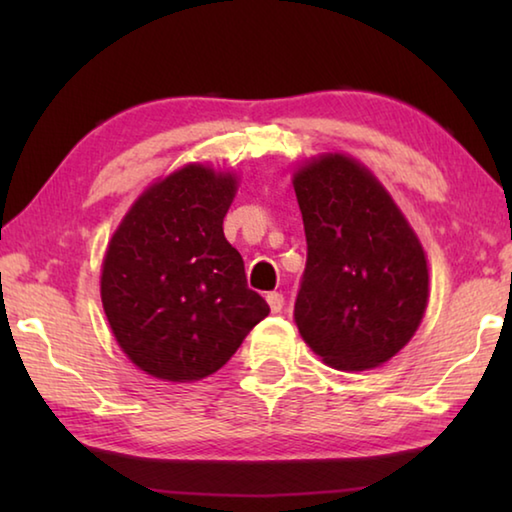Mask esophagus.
<instances>
[{"label":"esophagus","instance_id":"1","mask_svg":"<svg viewBox=\"0 0 512 512\" xmlns=\"http://www.w3.org/2000/svg\"><path fill=\"white\" fill-rule=\"evenodd\" d=\"M266 302H268V307H271L273 314H277V311H282V307H284V296L280 291H271L266 296Z\"/></svg>","mask_w":512,"mask_h":512}]
</instances>
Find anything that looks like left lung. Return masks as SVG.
Masks as SVG:
<instances>
[{
    "label": "left lung",
    "instance_id": "left-lung-1",
    "mask_svg": "<svg viewBox=\"0 0 512 512\" xmlns=\"http://www.w3.org/2000/svg\"><path fill=\"white\" fill-rule=\"evenodd\" d=\"M307 237L296 296L302 339L339 370L375 368L418 329L429 298L418 237L375 176L323 155L293 180Z\"/></svg>",
    "mask_w": 512,
    "mask_h": 512
}]
</instances>
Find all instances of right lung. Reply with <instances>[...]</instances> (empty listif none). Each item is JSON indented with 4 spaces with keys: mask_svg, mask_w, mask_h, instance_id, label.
Instances as JSON below:
<instances>
[{
    "mask_svg": "<svg viewBox=\"0 0 512 512\" xmlns=\"http://www.w3.org/2000/svg\"><path fill=\"white\" fill-rule=\"evenodd\" d=\"M235 189L232 176L189 164L144 192L110 241L103 309L119 348L153 377L212 375L271 311L223 235Z\"/></svg>",
    "mask_w": 512,
    "mask_h": 512,
    "instance_id": "obj_1",
    "label": "right lung"
}]
</instances>
